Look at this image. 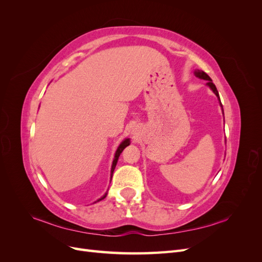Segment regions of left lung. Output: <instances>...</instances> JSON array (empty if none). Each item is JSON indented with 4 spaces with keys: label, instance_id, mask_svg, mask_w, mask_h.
I'll use <instances>...</instances> for the list:
<instances>
[{
    "label": "left lung",
    "instance_id": "8db88e82",
    "mask_svg": "<svg viewBox=\"0 0 262 262\" xmlns=\"http://www.w3.org/2000/svg\"><path fill=\"white\" fill-rule=\"evenodd\" d=\"M194 75L196 76V77H199V78H202V80H205V81H208V83H207V85L208 86H210V89L214 92V94L216 95L217 96V98H219V100H220V102H221V99H220V96H219V92H217V90H216V87H215V85H214V83L212 82V80H211V77L205 73V72H203V71H200V70H196L195 72H194Z\"/></svg>",
    "mask_w": 262,
    "mask_h": 262
}]
</instances>
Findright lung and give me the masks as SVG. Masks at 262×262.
Returning <instances> with one entry per match:
<instances>
[{
  "label": "right lung",
  "mask_w": 262,
  "mask_h": 262,
  "mask_svg": "<svg viewBox=\"0 0 262 262\" xmlns=\"http://www.w3.org/2000/svg\"><path fill=\"white\" fill-rule=\"evenodd\" d=\"M129 144H130V140H129V139H125V140L122 142V143H121L120 145H119V147H118V149H117V152H116V155H115V160H114L113 166H112V177H113V172H114V170H115V167H116V165H117L119 156H120V154H121L122 150L124 149V147H126ZM106 195H107V193H106L104 196H101L98 201H100V200H102V199H105Z\"/></svg>",
  "instance_id": "right-lung-1"
}]
</instances>
